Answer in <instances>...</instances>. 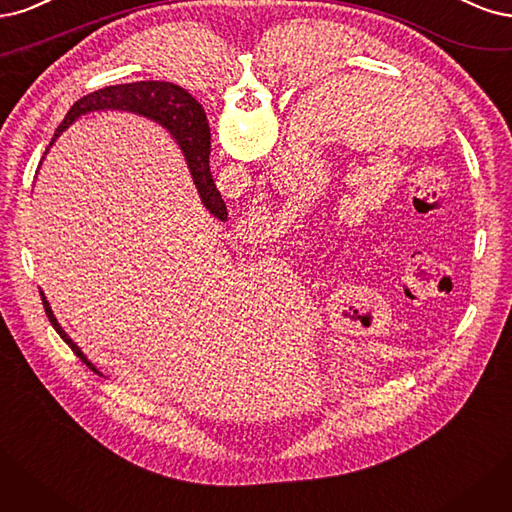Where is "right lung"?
Returning <instances> with one entry per match:
<instances>
[{
    "mask_svg": "<svg viewBox=\"0 0 512 512\" xmlns=\"http://www.w3.org/2000/svg\"><path fill=\"white\" fill-rule=\"evenodd\" d=\"M104 110L134 112V114H140V117H144V119H151V121L166 127L170 131V136L180 146V151H183V155H185L187 168L191 172L197 193H200L202 204L206 206V210L212 214V217H217L219 221H227L225 202H223L221 193L217 191V185H214L212 174H210V161H208V157H210V127L206 121V112L183 87L172 85V82L140 80V82H131V85H114V87H104L100 91L89 93L82 97V100H78L70 108V112L65 114V119L59 125L53 142L80 117H85V114H91V112H104ZM53 142L48 144V148L53 146ZM48 148H46V153H48ZM40 298L44 304L46 317L57 329V334L65 342H68V346L76 353V357H80L82 364H87L93 372L102 376V372L91 364L87 355L80 351V346L59 325L57 317L53 315L51 304H48V300H46L44 291H40Z\"/></svg>",
    "mask_w": 512,
    "mask_h": 512,
    "instance_id": "obj_1",
    "label": "right lung"
}]
</instances>
